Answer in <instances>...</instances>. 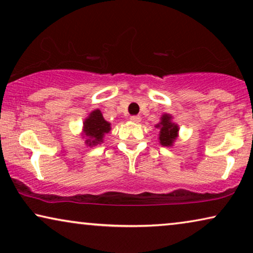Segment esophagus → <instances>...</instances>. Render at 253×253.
<instances>
[{"instance_id": "1", "label": "esophagus", "mask_w": 253, "mask_h": 253, "mask_svg": "<svg viewBox=\"0 0 253 253\" xmlns=\"http://www.w3.org/2000/svg\"><path fill=\"white\" fill-rule=\"evenodd\" d=\"M140 120H141L140 116H138V115L130 117V121H131V122H133V123H139Z\"/></svg>"}]
</instances>
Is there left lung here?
<instances>
[{"instance_id": "left-lung-1", "label": "left lung", "mask_w": 253, "mask_h": 253, "mask_svg": "<svg viewBox=\"0 0 253 253\" xmlns=\"http://www.w3.org/2000/svg\"><path fill=\"white\" fill-rule=\"evenodd\" d=\"M157 129L160 130L159 132V143L162 146L171 147L178 137L179 126L172 121V116L170 114H164L160 117V122L155 126Z\"/></svg>"}]
</instances>
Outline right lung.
Returning <instances> with one entry per match:
<instances>
[{"instance_id":"1","label":"right lung","mask_w":253,"mask_h":253,"mask_svg":"<svg viewBox=\"0 0 253 253\" xmlns=\"http://www.w3.org/2000/svg\"><path fill=\"white\" fill-rule=\"evenodd\" d=\"M112 130L109 122L103 119L100 109H94L88 114L83 122L82 138L85 139L86 146L93 147L103 143V138Z\"/></svg>"}]
</instances>
